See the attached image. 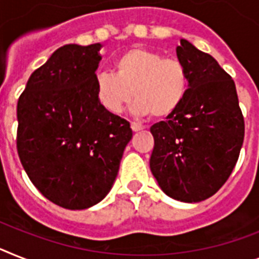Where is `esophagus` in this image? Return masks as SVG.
<instances>
[{"label": "esophagus", "instance_id": "1", "mask_svg": "<svg viewBox=\"0 0 259 259\" xmlns=\"http://www.w3.org/2000/svg\"><path fill=\"white\" fill-rule=\"evenodd\" d=\"M131 128H132V131H134V132H138V131H142V130H144V125L139 124V123H135V121H132V123H131Z\"/></svg>", "mask_w": 259, "mask_h": 259}]
</instances>
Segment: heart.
Wrapping results in <instances>:
<instances>
[{
	"label": "heart",
	"mask_w": 259,
	"mask_h": 259,
	"mask_svg": "<svg viewBox=\"0 0 259 259\" xmlns=\"http://www.w3.org/2000/svg\"><path fill=\"white\" fill-rule=\"evenodd\" d=\"M189 75L177 58L157 51L132 48L114 62L112 72L96 75L95 94L103 108L120 114L132 100L135 114L165 119L173 115L188 95Z\"/></svg>",
	"instance_id": "heart-1"
}]
</instances>
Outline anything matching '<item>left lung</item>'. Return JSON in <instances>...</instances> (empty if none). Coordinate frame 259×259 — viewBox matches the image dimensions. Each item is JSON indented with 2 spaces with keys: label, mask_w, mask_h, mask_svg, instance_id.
I'll list each match as a JSON object with an SVG mask.
<instances>
[{
  "label": "left lung",
  "mask_w": 259,
  "mask_h": 259,
  "mask_svg": "<svg viewBox=\"0 0 259 259\" xmlns=\"http://www.w3.org/2000/svg\"><path fill=\"white\" fill-rule=\"evenodd\" d=\"M177 58L189 75L181 107L151 127L155 139L149 166L160 188L183 202L211 197L236 166L245 121L232 76L211 55L180 40Z\"/></svg>",
  "instance_id": "obj_1"
}]
</instances>
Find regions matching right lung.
<instances>
[{
	"mask_svg": "<svg viewBox=\"0 0 259 259\" xmlns=\"http://www.w3.org/2000/svg\"><path fill=\"white\" fill-rule=\"evenodd\" d=\"M100 44L65 45L30 75L17 104V151L45 197L80 210L102 201L132 130L95 94Z\"/></svg>",
	"mask_w": 259,
	"mask_h": 259,
	"instance_id": "obj_1",
	"label": "right lung"
}]
</instances>
